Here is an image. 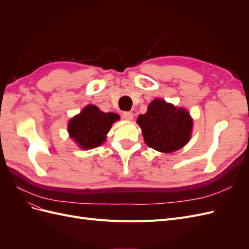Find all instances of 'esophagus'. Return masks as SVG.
Here are the masks:
<instances>
[{"mask_svg":"<svg viewBox=\"0 0 249 249\" xmlns=\"http://www.w3.org/2000/svg\"><path fill=\"white\" fill-rule=\"evenodd\" d=\"M123 117L126 120H132L133 119V113L131 111H124L123 113Z\"/></svg>","mask_w":249,"mask_h":249,"instance_id":"34e87169","label":"esophagus"}]
</instances>
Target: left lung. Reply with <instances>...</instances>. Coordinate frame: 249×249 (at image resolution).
Masks as SVG:
<instances>
[{"label": "left lung", "instance_id": "obj_1", "mask_svg": "<svg viewBox=\"0 0 249 249\" xmlns=\"http://www.w3.org/2000/svg\"><path fill=\"white\" fill-rule=\"evenodd\" d=\"M137 124L146 144L162 153H172L187 144L191 136L192 119L185 109L157 99L148 105Z\"/></svg>", "mask_w": 249, "mask_h": 249}]
</instances>
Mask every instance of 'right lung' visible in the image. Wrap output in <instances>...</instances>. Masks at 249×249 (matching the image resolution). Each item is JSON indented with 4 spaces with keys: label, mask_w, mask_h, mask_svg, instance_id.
Wrapping results in <instances>:
<instances>
[{
    "label": "right lung",
    "mask_w": 249,
    "mask_h": 249,
    "mask_svg": "<svg viewBox=\"0 0 249 249\" xmlns=\"http://www.w3.org/2000/svg\"><path fill=\"white\" fill-rule=\"evenodd\" d=\"M118 119L119 116L115 113H104L97 107L89 105L79 115L71 119L69 132L82 148H93L106 140L112 124Z\"/></svg>",
    "instance_id": "add662e5"
}]
</instances>
